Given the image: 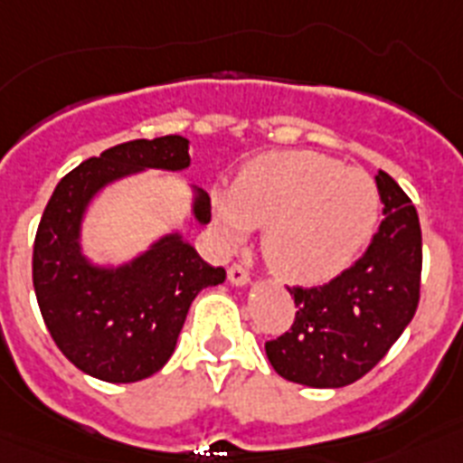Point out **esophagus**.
<instances>
[{"mask_svg":"<svg viewBox=\"0 0 463 463\" xmlns=\"http://www.w3.org/2000/svg\"><path fill=\"white\" fill-rule=\"evenodd\" d=\"M227 278L232 285H239V288H243V285H248V282H250V273L245 271L241 264H232L227 271Z\"/></svg>","mask_w":463,"mask_h":463,"instance_id":"esophagus-1","label":"esophagus"}]
</instances>
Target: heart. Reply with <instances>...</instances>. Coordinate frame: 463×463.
I'll list each match as a JSON object with an SVG mask.
<instances>
[{
    "label": "heart",
    "instance_id": "heart-1",
    "mask_svg": "<svg viewBox=\"0 0 463 463\" xmlns=\"http://www.w3.org/2000/svg\"><path fill=\"white\" fill-rule=\"evenodd\" d=\"M213 220L227 243L264 224L269 264L292 282H325L345 271L373 236L380 192L369 174L310 150L255 157L232 190L213 192Z\"/></svg>",
    "mask_w": 463,
    "mask_h": 463
}]
</instances>
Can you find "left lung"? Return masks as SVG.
<instances>
[{"mask_svg": "<svg viewBox=\"0 0 463 463\" xmlns=\"http://www.w3.org/2000/svg\"><path fill=\"white\" fill-rule=\"evenodd\" d=\"M384 220L362 257L322 288H292L297 315L269 341L278 375L336 390L369 373L411 325L420 301L422 229L408 194L378 171Z\"/></svg>", "mask_w": 463, "mask_h": 463, "instance_id": "1", "label": "left lung"}]
</instances>
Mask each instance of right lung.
Returning a JSON list of instances; mask_svg holds the SVG:
<instances>
[{
    "mask_svg": "<svg viewBox=\"0 0 463 463\" xmlns=\"http://www.w3.org/2000/svg\"><path fill=\"white\" fill-rule=\"evenodd\" d=\"M190 141L137 138L85 159L57 183L34 241L32 278L41 315L64 357L104 383H137L174 354L187 310L203 288L224 282L183 232L171 229L120 264L85 255L83 222L106 187L143 171H185ZM192 190V218L211 222V199Z\"/></svg>",
    "mask_w": 463,
    "mask_h": 463,
    "instance_id": "add662e5",
    "label": "right lung"
}]
</instances>
